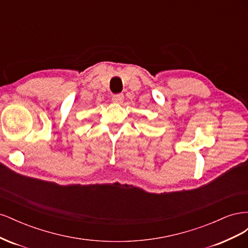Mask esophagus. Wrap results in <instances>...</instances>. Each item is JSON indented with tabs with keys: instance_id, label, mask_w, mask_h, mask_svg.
Returning <instances> with one entry per match:
<instances>
[{
	"instance_id": "34e87169",
	"label": "esophagus",
	"mask_w": 248,
	"mask_h": 248,
	"mask_svg": "<svg viewBox=\"0 0 248 248\" xmlns=\"http://www.w3.org/2000/svg\"><path fill=\"white\" fill-rule=\"evenodd\" d=\"M123 99H124L123 94H115L111 97L112 102H115V103H121L123 101Z\"/></svg>"
}]
</instances>
